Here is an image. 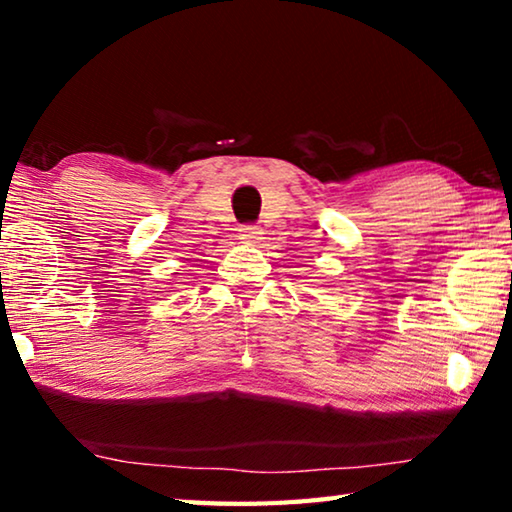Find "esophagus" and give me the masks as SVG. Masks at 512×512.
<instances>
[{"label":"esophagus","mask_w":512,"mask_h":512,"mask_svg":"<svg viewBox=\"0 0 512 512\" xmlns=\"http://www.w3.org/2000/svg\"><path fill=\"white\" fill-rule=\"evenodd\" d=\"M262 228H257V225H241L239 228V239L241 244H248V246H257L259 241H262L264 237Z\"/></svg>","instance_id":"34e87169"}]
</instances>
